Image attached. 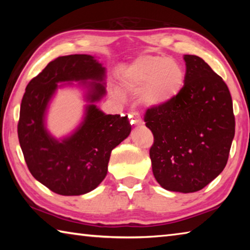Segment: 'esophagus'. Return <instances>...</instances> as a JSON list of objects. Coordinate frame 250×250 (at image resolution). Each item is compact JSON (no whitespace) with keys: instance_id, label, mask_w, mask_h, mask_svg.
Wrapping results in <instances>:
<instances>
[{"instance_id":"obj_1","label":"esophagus","mask_w":250,"mask_h":250,"mask_svg":"<svg viewBox=\"0 0 250 250\" xmlns=\"http://www.w3.org/2000/svg\"><path fill=\"white\" fill-rule=\"evenodd\" d=\"M130 119H131V124L134 125H142V120H141V118H140V115H139L138 112H135V111L131 112Z\"/></svg>"}]
</instances>
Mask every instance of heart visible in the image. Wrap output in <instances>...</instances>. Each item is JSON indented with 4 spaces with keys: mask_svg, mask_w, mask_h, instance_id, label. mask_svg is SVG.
Listing matches in <instances>:
<instances>
[{
    "mask_svg": "<svg viewBox=\"0 0 250 250\" xmlns=\"http://www.w3.org/2000/svg\"><path fill=\"white\" fill-rule=\"evenodd\" d=\"M181 67L170 58L141 56L122 76V84L131 92L141 94L145 104L156 105L172 100L183 86Z\"/></svg>",
    "mask_w": 250,
    "mask_h": 250,
    "instance_id": "b5f03b06",
    "label": "heart"
}]
</instances>
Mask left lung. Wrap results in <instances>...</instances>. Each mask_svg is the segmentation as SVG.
Segmentation results:
<instances>
[{"instance_id":"8db88e82","label":"left lung","mask_w":250,"mask_h":250,"mask_svg":"<svg viewBox=\"0 0 250 250\" xmlns=\"http://www.w3.org/2000/svg\"><path fill=\"white\" fill-rule=\"evenodd\" d=\"M184 84L174 98L151 105L146 125L153 133L152 171L163 188L193 193L226 167L235 135V116L227 84L207 62L185 55Z\"/></svg>"}]
</instances>
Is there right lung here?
<instances>
[{
  "label": "right lung",
  "mask_w": 250,
  "mask_h": 250,
  "mask_svg": "<svg viewBox=\"0 0 250 250\" xmlns=\"http://www.w3.org/2000/svg\"><path fill=\"white\" fill-rule=\"evenodd\" d=\"M104 68L90 55H68L49 62L28 83L21 104L18 134L29 172L59 195H82L96 188L107 175L112 149L128 137V116L104 115L95 104L87 109L83 125L58 142L44 128V112L57 83L101 80ZM104 95L100 83H91L90 101Z\"/></svg>",
  "instance_id": "1"
}]
</instances>
